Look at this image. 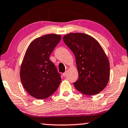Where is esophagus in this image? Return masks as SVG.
Listing matches in <instances>:
<instances>
[{
  "instance_id": "1",
  "label": "esophagus",
  "mask_w": 128,
  "mask_h": 128,
  "mask_svg": "<svg viewBox=\"0 0 128 128\" xmlns=\"http://www.w3.org/2000/svg\"><path fill=\"white\" fill-rule=\"evenodd\" d=\"M66 75H67V72H65L63 74V76H64V77H65L66 76Z\"/></svg>"
}]
</instances>
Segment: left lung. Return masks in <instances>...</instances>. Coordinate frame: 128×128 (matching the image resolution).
<instances>
[{
  "label": "left lung",
  "instance_id": "obj_1",
  "mask_svg": "<svg viewBox=\"0 0 128 128\" xmlns=\"http://www.w3.org/2000/svg\"><path fill=\"white\" fill-rule=\"evenodd\" d=\"M63 40L76 58L79 76L74 86L86 95L98 94L110 77L109 62L102 47L96 39L84 33H69Z\"/></svg>",
  "mask_w": 128,
  "mask_h": 128
}]
</instances>
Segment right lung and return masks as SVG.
I'll list each match as a JSON object with an SVG mask.
<instances>
[{
  "instance_id": "add662e5",
  "label": "right lung",
  "mask_w": 128,
  "mask_h": 128,
  "mask_svg": "<svg viewBox=\"0 0 128 128\" xmlns=\"http://www.w3.org/2000/svg\"><path fill=\"white\" fill-rule=\"evenodd\" d=\"M60 39L58 34L42 36L33 40L26 52L20 67V81L28 93L36 98L50 97L60 83V75L49 59Z\"/></svg>"
}]
</instances>
